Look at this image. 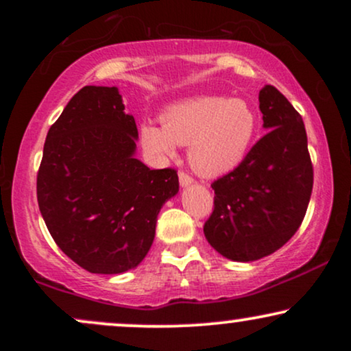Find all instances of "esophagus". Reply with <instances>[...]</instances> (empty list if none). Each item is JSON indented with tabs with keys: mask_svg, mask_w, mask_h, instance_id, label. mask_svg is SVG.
I'll use <instances>...</instances> for the list:
<instances>
[{
	"mask_svg": "<svg viewBox=\"0 0 351 351\" xmlns=\"http://www.w3.org/2000/svg\"><path fill=\"white\" fill-rule=\"evenodd\" d=\"M178 178H180V184H181V186H188V184L193 183V176L189 175V173L183 171V170H180Z\"/></svg>",
	"mask_w": 351,
	"mask_h": 351,
	"instance_id": "34e87169",
	"label": "esophagus"
}]
</instances>
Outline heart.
Instances as JSON below:
<instances>
[{
	"label": "heart",
	"instance_id": "b5f03b06",
	"mask_svg": "<svg viewBox=\"0 0 351 351\" xmlns=\"http://www.w3.org/2000/svg\"><path fill=\"white\" fill-rule=\"evenodd\" d=\"M162 126L143 123L142 142L148 150L171 156L176 143L188 145L191 167L201 175H223L231 171L251 147L256 134V114L239 99L193 97L168 107Z\"/></svg>",
	"mask_w": 351,
	"mask_h": 351
}]
</instances>
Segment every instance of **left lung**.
I'll return each instance as SVG.
<instances>
[{
	"label": "left lung",
	"instance_id": "left-lung-1",
	"mask_svg": "<svg viewBox=\"0 0 351 351\" xmlns=\"http://www.w3.org/2000/svg\"><path fill=\"white\" fill-rule=\"evenodd\" d=\"M267 134L232 171L213 181L208 243L224 257L249 263L276 252L295 234L312 195L313 165L302 117L274 86L259 92Z\"/></svg>",
	"mask_w": 351,
	"mask_h": 351
}]
</instances>
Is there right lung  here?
Here are the masks:
<instances>
[{
	"mask_svg": "<svg viewBox=\"0 0 351 351\" xmlns=\"http://www.w3.org/2000/svg\"><path fill=\"white\" fill-rule=\"evenodd\" d=\"M117 87L86 86L51 125L38 204L59 249L92 274H122L150 251L156 216L178 193L175 168L136 160L135 119Z\"/></svg>",
	"mask_w": 351,
	"mask_h": 351,
	"instance_id": "obj_1",
	"label": "right lung"
}]
</instances>
